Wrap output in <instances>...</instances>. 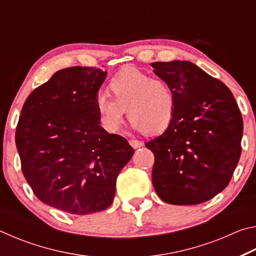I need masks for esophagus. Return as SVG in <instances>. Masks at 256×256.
<instances>
[{
  "mask_svg": "<svg viewBox=\"0 0 256 256\" xmlns=\"http://www.w3.org/2000/svg\"><path fill=\"white\" fill-rule=\"evenodd\" d=\"M130 144H131L134 149H138V148H140V146H144V142L136 140V138H131V140H130Z\"/></svg>",
  "mask_w": 256,
  "mask_h": 256,
  "instance_id": "34e87169",
  "label": "esophagus"
}]
</instances>
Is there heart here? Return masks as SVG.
Returning <instances> with one entry per match:
<instances>
[{
    "instance_id": "b5f03b06",
    "label": "heart",
    "mask_w": 256,
    "mask_h": 256,
    "mask_svg": "<svg viewBox=\"0 0 256 256\" xmlns=\"http://www.w3.org/2000/svg\"><path fill=\"white\" fill-rule=\"evenodd\" d=\"M110 96H99L96 110L104 128L118 133L125 114L136 130L154 134L164 131L174 116L176 97L170 81L152 78L148 73L128 68L108 84Z\"/></svg>"
}]
</instances>
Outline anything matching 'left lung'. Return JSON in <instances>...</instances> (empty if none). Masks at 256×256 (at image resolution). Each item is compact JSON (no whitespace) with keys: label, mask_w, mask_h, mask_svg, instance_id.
<instances>
[{"label":"left lung","mask_w":256,"mask_h":256,"mask_svg":"<svg viewBox=\"0 0 256 256\" xmlns=\"http://www.w3.org/2000/svg\"><path fill=\"white\" fill-rule=\"evenodd\" d=\"M170 82L176 106L162 136L146 142L154 154L152 184L159 198L194 206L226 188L242 154V118L228 86L188 60L151 64Z\"/></svg>","instance_id":"obj_1"}]
</instances>
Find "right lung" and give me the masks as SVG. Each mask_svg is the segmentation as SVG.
<instances>
[{"label": "right lung", "instance_id": "add662e5", "mask_svg": "<svg viewBox=\"0 0 256 256\" xmlns=\"http://www.w3.org/2000/svg\"><path fill=\"white\" fill-rule=\"evenodd\" d=\"M106 76L92 66L55 72L29 94L16 125L21 170L34 196L72 214L107 209L134 154L126 138L100 126L96 100Z\"/></svg>", "mask_w": 256, "mask_h": 256}]
</instances>
